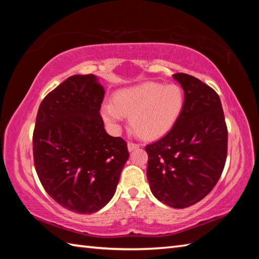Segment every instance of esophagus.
<instances>
[{
    "mask_svg": "<svg viewBox=\"0 0 259 259\" xmlns=\"http://www.w3.org/2000/svg\"><path fill=\"white\" fill-rule=\"evenodd\" d=\"M139 147H140L139 144H135V142H129V144H128V150L129 151H134L136 149H138Z\"/></svg>",
    "mask_w": 259,
    "mask_h": 259,
    "instance_id": "obj_1",
    "label": "esophagus"
}]
</instances>
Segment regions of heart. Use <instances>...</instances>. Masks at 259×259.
Wrapping results in <instances>:
<instances>
[{"label":"heart","mask_w":259,"mask_h":259,"mask_svg":"<svg viewBox=\"0 0 259 259\" xmlns=\"http://www.w3.org/2000/svg\"><path fill=\"white\" fill-rule=\"evenodd\" d=\"M184 103V91L178 84L145 82L118 91L113 103L102 106V115L110 125H117L123 115H130V124L137 134L155 139L172 129Z\"/></svg>","instance_id":"b5f03b06"}]
</instances>
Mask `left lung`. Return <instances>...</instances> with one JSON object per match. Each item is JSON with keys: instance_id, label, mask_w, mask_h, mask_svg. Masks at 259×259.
Returning a JSON list of instances; mask_svg holds the SVG:
<instances>
[{"instance_id": "obj_1", "label": "left lung", "mask_w": 259, "mask_h": 259, "mask_svg": "<svg viewBox=\"0 0 259 259\" xmlns=\"http://www.w3.org/2000/svg\"><path fill=\"white\" fill-rule=\"evenodd\" d=\"M172 76L184 89L183 112L166 136L147 145V178L158 200L186 208L205 198L221 178L228 133L216 91L192 75Z\"/></svg>"}]
</instances>
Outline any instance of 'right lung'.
<instances>
[{"label":"right lung","instance_id":"right-lung-1","mask_svg":"<svg viewBox=\"0 0 259 259\" xmlns=\"http://www.w3.org/2000/svg\"><path fill=\"white\" fill-rule=\"evenodd\" d=\"M103 96L96 75H72L37 110L33 133L37 177L59 205L73 212L93 213L106 206L129 158L126 142L104 130Z\"/></svg>","mask_w":259,"mask_h":259}]
</instances>
